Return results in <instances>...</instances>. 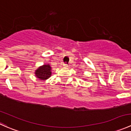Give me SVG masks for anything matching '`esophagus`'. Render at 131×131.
<instances>
[{"label":"esophagus","instance_id":"obj_1","mask_svg":"<svg viewBox=\"0 0 131 131\" xmlns=\"http://www.w3.org/2000/svg\"><path fill=\"white\" fill-rule=\"evenodd\" d=\"M63 67H66V68H68V67H69V65H68L67 64H63Z\"/></svg>","mask_w":131,"mask_h":131}]
</instances>
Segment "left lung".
I'll use <instances>...</instances> for the list:
<instances>
[{"label": "left lung", "mask_w": 131, "mask_h": 131, "mask_svg": "<svg viewBox=\"0 0 131 131\" xmlns=\"http://www.w3.org/2000/svg\"><path fill=\"white\" fill-rule=\"evenodd\" d=\"M84 80H86V79H84Z\"/></svg>", "instance_id": "1"}]
</instances>
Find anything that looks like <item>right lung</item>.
<instances>
[{"instance_id":"1","label":"right lung","mask_w":131,"mask_h":131,"mask_svg":"<svg viewBox=\"0 0 131 131\" xmlns=\"http://www.w3.org/2000/svg\"><path fill=\"white\" fill-rule=\"evenodd\" d=\"M52 75V68L49 64L40 66L35 71V75L40 80H46L51 77Z\"/></svg>"}]
</instances>
